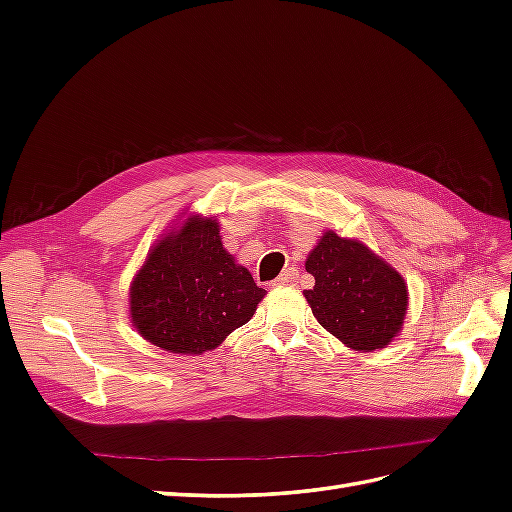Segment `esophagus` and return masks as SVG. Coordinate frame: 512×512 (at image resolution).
I'll return each mask as SVG.
<instances>
[{"mask_svg":"<svg viewBox=\"0 0 512 512\" xmlns=\"http://www.w3.org/2000/svg\"><path fill=\"white\" fill-rule=\"evenodd\" d=\"M297 269H294V267H288V269H284L282 271V275L280 277H277V280L273 282V286H288V284H292L294 280H297Z\"/></svg>","mask_w":512,"mask_h":512,"instance_id":"obj_1","label":"esophagus"}]
</instances>
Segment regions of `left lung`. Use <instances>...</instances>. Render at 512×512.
<instances>
[{
    "label": "left lung",
    "mask_w": 512,
    "mask_h": 512,
    "mask_svg": "<svg viewBox=\"0 0 512 512\" xmlns=\"http://www.w3.org/2000/svg\"><path fill=\"white\" fill-rule=\"evenodd\" d=\"M305 269L316 280L312 290H303L314 318L346 348L374 352L404 329L408 284L363 241L322 232Z\"/></svg>",
    "instance_id": "left-lung-1"
}]
</instances>
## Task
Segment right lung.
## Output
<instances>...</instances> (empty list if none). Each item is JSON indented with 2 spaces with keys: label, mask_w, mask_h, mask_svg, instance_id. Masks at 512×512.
Wrapping results in <instances>:
<instances>
[{
  "label": "right lung",
  "mask_w": 512,
  "mask_h": 512,
  "mask_svg": "<svg viewBox=\"0 0 512 512\" xmlns=\"http://www.w3.org/2000/svg\"><path fill=\"white\" fill-rule=\"evenodd\" d=\"M267 290L222 243L218 218L185 213L151 247L128 292L132 327L173 354L215 350Z\"/></svg>",
  "instance_id": "obj_1"
}]
</instances>
